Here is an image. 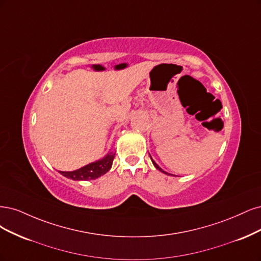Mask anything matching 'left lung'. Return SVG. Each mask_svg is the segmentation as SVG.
<instances>
[{
    "mask_svg": "<svg viewBox=\"0 0 261 261\" xmlns=\"http://www.w3.org/2000/svg\"><path fill=\"white\" fill-rule=\"evenodd\" d=\"M149 156H150V155H149ZM150 159H152V157H150ZM152 163H153V165H154V166H155V168H156V169H158V170H159V171H162V172H163V173H166V174H169V173H168V172H166V171H164V170H163V169H162V168H161V167H159V166H158V165H157V164H156V163H155V162H154V161H153V159H152Z\"/></svg>",
    "mask_w": 261,
    "mask_h": 261,
    "instance_id": "obj_1",
    "label": "left lung"
}]
</instances>
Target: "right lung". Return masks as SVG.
Instances as JSON below:
<instances>
[{
	"label": "right lung",
	"instance_id": "obj_1",
	"mask_svg": "<svg viewBox=\"0 0 261 261\" xmlns=\"http://www.w3.org/2000/svg\"><path fill=\"white\" fill-rule=\"evenodd\" d=\"M114 152H108L102 159L91 163L85 167L79 168L73 171H60L64 176L74 181H88L99 178L100 175L105 174L111 170L113 166V161L115 158Z\"/></svg>",
	"mask_w": 261,
	"mask_h": 261
}]
</instances>
